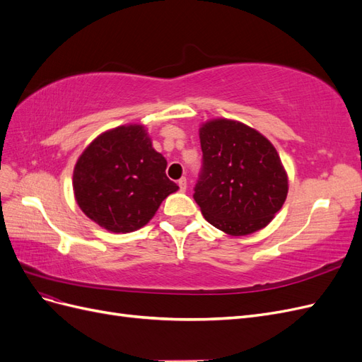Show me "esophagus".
<instances>
[{"mask_svg": "<svg viewBox=\"0 0 362 362\" xmlns=\"http://www.w3.org/2000/svg\"><path fill=\"white\" fill-rule=\"evenodd\" d=\"M178 185H180V190H181V192H185V189H187V180L181 178V180L178 181Z\"/></svg>", "mask_w": 362, "mask_h": 362, "instance_id": "esophagus-1", "label": "esophagus"}]
</instances>
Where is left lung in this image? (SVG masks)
Here are the masks:
<instances>
[{
    "label": "left lung",
    "mask_w": 362,
    "mask_h": 362,
    "mask_svg": "<svg viewBox=\"0 0 362 362\" xmlns=\"http://www.w3.org/2000/svg\"><path fill=\"white\" fill-rule=\"evenodd\" d=\"M199 139L202 169L193 198L205 221L235 237L267 226L288 193L275 146L257 129L229 119L208 120Z\"/></svg>",
    "instance_id": "left-lung-1"
}]
</instances>
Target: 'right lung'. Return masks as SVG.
Here are the masks:
<instances>
[{
	"instance_id": "add662e5",
	"label": "right lung",
	"mask_w": 362,
	"mask_h": 362,
	"mask_svg": "<svg viewBox=\"0 0 362 362\" xmlns=\"http://www.w3.org/2000/svg\"><path fill=\"white\" fill-rule=\"evenodd\" d=\"M168 161L152 148L141 125H122L98 136L74 168V193L83 213L112 233L145 226L178 185Z\"/></svg>"
}]
</instances>
